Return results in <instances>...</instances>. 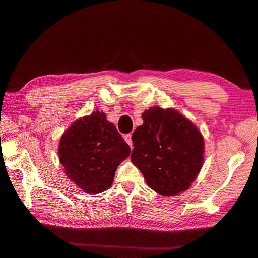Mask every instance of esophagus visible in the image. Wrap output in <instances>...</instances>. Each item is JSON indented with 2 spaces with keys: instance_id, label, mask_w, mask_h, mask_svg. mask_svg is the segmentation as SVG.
Here are the masks:
<instances>
[{
  "instance_id": "34e87169",
  "label": "esophagus",
  "mask_w": 258,
  "mask_h": 258,
  "mask_svg": "<svg viewBox=\"0 0 258 258\" xmlns=\"http://www.w3.org/2000/svg\"><path fill=\"white\" fill-rule=\"evenodd\" d=\"M123 139H124V141H126V142L130 145V147L132 148V139H131V134L124 135V136H123Z\"/></svg>"
}]
</instances>
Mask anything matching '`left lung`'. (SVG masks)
Returning <instances> with one entry per match:
<instances>
[{"label": "left lung", "mask_w": 258, "mask_h": 258, "mask_svg": "<svg viewBox=\"0 0 258 258\" xmlns=\"http://www.w3.org/2000/svg\"><path fill=\"white\" fill-rule=\"evenodd\" d=\"M142 119L132 135V163L159 195L174 196L187 190L204 162L200 131L174 108L150 107Z\"/></svg>", "instance_id": "left-lung-1"}]
</instances>
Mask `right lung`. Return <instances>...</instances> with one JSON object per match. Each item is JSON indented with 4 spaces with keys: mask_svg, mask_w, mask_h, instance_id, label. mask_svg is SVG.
<instances>
[{
    "mask_svg": "<svg viewBox=\"0 0 258 258\" xmlns=\"http://www.w3.org/2000/svg\"><path fill=\"white\" fill-rule=\"evenodd\" d=\"M58 154L72 182L85 192L100 194L111 187L117 167L130 155V146L105 113L95 111L67 129Z\"/></svg>",
    "mask_w": 258,
    "mask_h": 258,
    "instance_id": "1",
    "label": "right lung"
}]
</instances>
